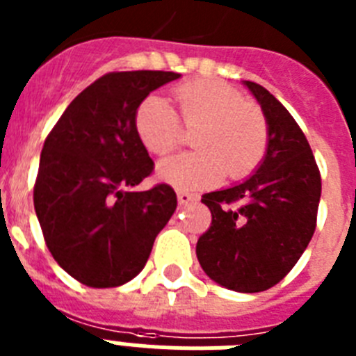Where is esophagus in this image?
<instances>
[{
	"label": "esophagus",
	"mask_w": 356,
	"mask_h": 356,
	"mask_svg": "<svg viewBox=\"0 0 356 356\" xmlns=\"http://www.w3.org/2000/svg\"><path fill=\"white\" fill-rule=\"evenodd\" d=\"M194 201H196V196H194L193 193H187V191H178V203H180L181 207L191 205V203H194Z\"/></svg>",
	"instance_id": "esophagus-1"
}]
</instances>
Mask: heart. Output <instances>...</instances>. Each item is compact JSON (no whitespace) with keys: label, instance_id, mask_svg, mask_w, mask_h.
Masks as SVG:
<instances>
[{"label":"heart","instance_id":"1","mask_svg":"<svg viewBox=\"0 0 356 356\" xmlns=\"http://www.w3.org/2000/svg\"><path fill=\"white\" fill-rule=\"evenodd\" d=\"M176 110L163 97H144L134 115L135 134L153 155H168L181 143V127L194 130L197 151L163 160L159 176L181 188L216 185L250 176L269 147V124L259 105L244 102L232 85L191 80L172 90Z\"/></svg>","mask_w":356,"mask_h":356}]
</instances>
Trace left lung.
I'll use <instances>...</instances> for the list:
<instances>
[{
  "label": "left lung",
  "mask_w": 356,
  "mask_h": 356,
  "mask_svg": "<svg viewBox=\"0 0 356 356\" xmlns=\"http://www.w3.org/2000/svg\"><path fill=\"white\" fill-rule=\"evenodd\" d=\"M244 83L262 105L269 147L250 180L201 196L212 222L196 254L222 287L262 292L289 275L316 232L321 172L289 110L262 85Z\"/></svg>",
  "instance_id": "left-lung-1"
}]
</instances>
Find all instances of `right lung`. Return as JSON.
Here are the masks:
<instances>
[{
	"label": "right lung",
	"mask_w": 356,
	"mask_h": 356,
	"mask_svg": "<svg viewBox=\"0 0 356 356\" xmlns=\"http://www.w3.org/2000/svg\"><path fill=\"white\" fill-rule=\"evenodd\" d=\"M180 78L168 71H114L81 90L44 140L33 205L44 241L67 275L94 289L143 271L176 210L171 185H137L155 163L135 134L144 97Z\"/></svg>",
	"instance_id": "add662e5"
}]
</instances>
